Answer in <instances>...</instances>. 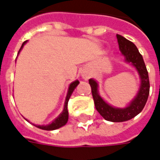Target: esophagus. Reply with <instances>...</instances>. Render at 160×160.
<instances>
[{
    "label": "esophagus",
    "mask_w": 160,
    "mask_h": 160,
    "mask_svg": "<svg viewBox=\"0 0 160 160\" xmlns=\"http://www.w3.org/2000/svg\"><path fill=\"white\" fill-rule=\"evenodd\" d=\"M83 77L84 78H86V79H87V78H88V76H87V75H86V74H84Z\"/></svg>",
    "instance_id": "34e87169"
}]
</instances>
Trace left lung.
<instances>
[{
	"instance_id": "obj_1",
	"label": "left lung",
	"mask_w": 160,
	"mask_h": 160,
	"mask_svg": "<svg viewBox=\"0 0 160 160\" xmlns=\"http://www.w3.org/2000/svg\"><path fill=\"white\" fill-rule=\"evenodd\" d=\"M116 36L119 51L125 58V61L133 65L139 74L141 78V86L138 93L127 107L124 108H114L108 104L99 95L98 90V85L96 80L90 79L89 84L92 88L96 109L98 110V113L108 121L123 122L134 118L142 112L149 95L150 84L146 65L137 47L135 46L134 43L123 37L122 35H117Z\"/></svg>"
}]
</instances>
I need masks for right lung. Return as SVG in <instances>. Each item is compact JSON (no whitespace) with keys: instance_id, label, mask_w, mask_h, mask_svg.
<instances>
[{"instance_id":"right-lung-1","label":"right lung","mask_w":160,"mask_h":160,"mask_svg":"<svg viewBox=\"0 0 160 160\" xmlns=\"http://www.w3.org/2000/svg\"><path fill=\"white\" fill-rule=\"evenodd\" d=\"M27 42V41H24L22 45V47L18 51V53L20 52V51L22 50L23 48V45ZM79 80H75L74 82L69 85V87H68V94H67V97H66V100H65V103H64V108L62 110V112L60 114L59 116L53 120L52 122L51 123L50 125H35L36 127L38 128L41 129V130H45V131H53V130H56V129H58L60 127H62L63 125H66V123L68 122V102L69 100V98L70 96L72 95V93L74 92V90L76 88V86L79 85Z\"/></svg>"}]
</instances>
